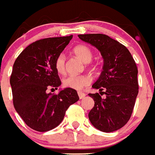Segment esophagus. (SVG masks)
<instances>
[{"label": "esophagus", "mask_w": 155, "mask_h": 155, "mask_svg": "<svg viewBox=\"0 0 155 155\" xmlns=\"http://www.w3.org/2000/svg\"><path fill=\"white\" fill-rule=\"evenodd\" d=\"M78 95H79V97L80 98V99H83V98H84L86 97V94H84V93L83 92H80V91L78 92Z\"/></svg>", "instance_id": "34e87169"}]
</instances>
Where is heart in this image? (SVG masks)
Masks as SVG:
<instances>
[{
	"label": "heart",
	"instance_id": "b5f03b06",
	"mask_svg": "<svg viewBox=\"0 0 155 155\" xmlns=\"http://www.w3.org/2000/svg\"><path fill=\"white\" fill-rule=\"evenodd\" d=\"M73 52L84 63L91 62L94 56L91 48L86 45H77L74 48ZM65 60L66 58L64 54H60L55 60V69L59 74H64L65 72ZM91 79L87 75H68L62 80L64 87L74 90H81L89 85Z\"/></svg>",
	"mask_w": 155,
	"mask_h": 155
}]
</instances>
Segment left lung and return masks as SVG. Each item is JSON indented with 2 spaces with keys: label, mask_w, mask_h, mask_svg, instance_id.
Here are the masks:
<instances>
[{
  "label": "left lung",
  "mask_w": 155,
  "mask_h": 155,
  "mask_svg": "<svg viewBox=\"0 0 155 155\" xmlns=\"http://www.w3.org/2000/svg\"><path fill=\"white\" fill-rule=\"evenodd\" d=\"M79 38L95 47L104 59L102 72L93 84L100 93L89 94L94 106L89 119L94 127L105 133L116 131L131 117L138 94L137 70L129 50L104 34H81ZM105 94V97L101 96Z\"/></svg>",
  "instance_id": "1"
}]
</instances>
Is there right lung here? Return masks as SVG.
Returning <instances> with one entry per match:
<instances>
[{
    "label": "right lung",
    "instance_id": "1",
    "mask_svg": "<svg viewBox=\"0 0 155 155\" xmlns=\"http://www.w3.org/2000/svg\"><path fill=\"white\" fill-rule=\"evenodd\" d=\"M72 35L39 40L16 58L10 78L13 104L25 124L38 132L57 127L71 104L79 101L76 90L64 88L58 94L48 93L61 86L54 62Z\"/></svg>",
    "mask_w": 155,
    "mask_h": 155
}]
</instances>
